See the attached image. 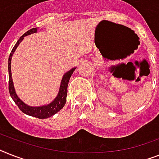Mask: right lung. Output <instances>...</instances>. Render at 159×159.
Wrapping results in <instances>:
<instances>
[{
	"instance_id": "1",
	"label": "right lung",
	"mask_w": 159,
	"mask_h": 159,
	"mask_svg": "<svg viewBox=\"0 0 159 159\" xmlns=\"http://www.w3.org/2000/svg\"><path fill=\"white\" fill-rule=\"evenodd\" d=\"M35 32H37V27H34V28L30 29L29 31H27L26 33L23 34L18 39V40L14 46L13 49H12L10 57H9V63H8V70H9V91H10V94L11 96L12 99L14 100V102L18 106V108L20 109V111H23L26 115H30V116H33V117L38 118V119H47L48 117H51L52 115L57 114L65 106L66 102V95H67L68 83H69V80H70L71 75L73 74L74 70H75V67L72 68L71 70H70L64 75L62 79H61V85H60V89H59V92L57 98H55L51 103H49L48 105L41 106H27V104H25L24 102L18 98V95L16 94V92L14 90V83H13V80H12L11 77V58L13 54H14V51L17 48V47L18 46V44H20L21 41L24 39V36L31 35L32 33H35Z\"/></svg>"
}]
</instances>
